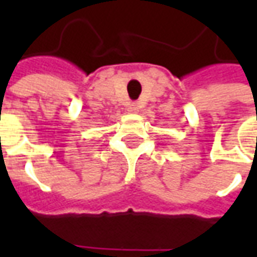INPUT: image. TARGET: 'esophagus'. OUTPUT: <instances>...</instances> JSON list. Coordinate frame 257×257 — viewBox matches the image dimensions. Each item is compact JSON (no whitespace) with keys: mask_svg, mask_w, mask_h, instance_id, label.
I'll return each instance as SVG.
<instances>
[{"mask_svg":"<svg viewBox=\"0 0 257 257\" xmlns=\"http://www.w3.org/2000/svg\"><path fill=\"white\" fill-rule=\"evenodd\" d=\"M129 111H132V112L138 111V107H136V104H135V103H132V104H131V107H129Z\"/></svg>","mask_w":257,"mask_h":257,"instance_id":"1","label":"esophagus"}]
</instances>
